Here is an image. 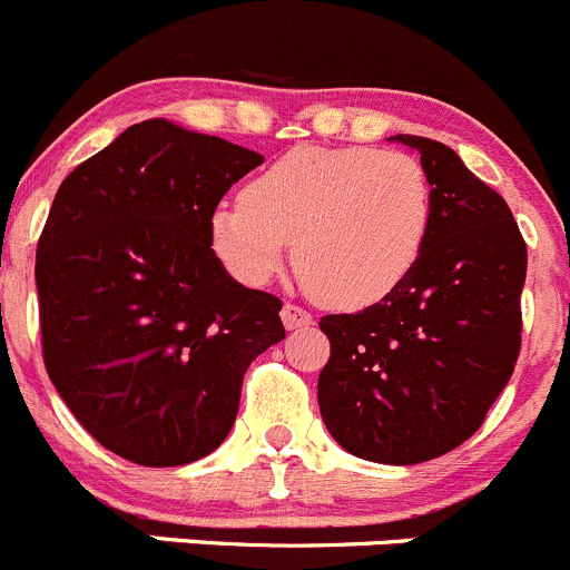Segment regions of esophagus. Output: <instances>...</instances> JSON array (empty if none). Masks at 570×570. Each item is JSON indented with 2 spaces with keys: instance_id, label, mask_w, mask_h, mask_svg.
I'll return each mask as SVG.
<instances>
[{
  "instance_id": "1",
  "label": "esophagus",
  "mask_w": 570,
  "mask_h": 570,
  "mask_svg": "<svg viewBox=\"0 0 570 570\" xmlns=\"http://www.w3.org/2000/svg\"><path fill=\"white\" fill-rule=\"evenodd\" d=\"M279 316H282V324H285L288 330H302V327H311V324H313L311 313H307L305 307L294 305V302H285V305H282Z\"/></svg>"
}]
</instances>
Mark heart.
Masks as SVG:
<instances>
[{"mask_svg": "<svg viewBox=\"0 0 570 570\" xmlns=\"http://www.w3.org/2000/svg\"><path fill=\"white\" fill-rule=\"evenodd\" d=\"M433 218L428 173L403 150L305 145L213 213L215 252L243 282L271 279L296 240V271L333 307L386 299L414 271Z\"/></svg>", "mask_w": 570, "mask_h": 570, "instance_id": "b5f03b06", "label": "heart"}]
</instances>
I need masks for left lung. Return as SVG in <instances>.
Wrapping results in <instances>:
<instances>
[{
	"mask_svg": "<svg viewBox=\"0 0 570 570\" xmlns=\"http://www.w3.org/2000/svg\"><path fill=\"white\" fill-rule=\"evenodd\" d=\"M392 139L420 154L431 232L386 299L318 322L330 338L318 405L352 456L420 464L468 442L512 377L525 240L507 200L456 150L411 134Z\"/></svg>",
	"mask_w": 570,
	"mask_h": 570,
	"instance_id": "8db88e82",
	"label": "left lung"
}]
</instances>
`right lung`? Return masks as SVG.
Returning <instances> with one entry per match:
<instances>
[{
	"label": "right lung",
	"instance_id": "add662e5",
	"mask_svg": "<svg viewBox=\"0 0 570 570\" xmlns=\"http://www.w3.org/2000/svg\"><path fill=\"white\" fill-rule=\"evenodd\" d=\"M257 165L240 145L145 119L58 187L36 252L47 375L128 462L176 468L213 453L252 361L285 338L282 302L232 279L209 232Z\"/></svg>",
	"mask_w": 570,
	"mask_h": 570
}]
</instances>
